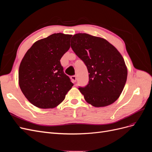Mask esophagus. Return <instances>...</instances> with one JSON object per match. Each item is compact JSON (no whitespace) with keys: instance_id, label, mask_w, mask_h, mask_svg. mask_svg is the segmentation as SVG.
Masks as SVG:
<instances>
[{"instance_id":"34e87169","label":"esophagus","mask_w":152,"mask_h":152,"mask_svg":"<svg viewBox=\"0 0 152 152\" xmlns=\"http://www.w3.org/2000/svg\"><path fill=\"white\" fill-rule=\"evenodd\" d=\"M70 79H71L72 82H73V83H74V82H75L76 80H77V77L75 75H72V76H71Z\"/></svg>"}]
</instances>
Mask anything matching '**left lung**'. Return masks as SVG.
<instances>
[{"mask_svg": "<svg viewBox=\"0 0 152 152\" xmlns=\"http://www.w3.org/2000/svg\"><path fill=\"white\" fill-rule=\"evenodd\" d=\"M71 48L84 61L89 72V83L79 89L86 102L95 107L112 104L125 86L127 69L121 53L103 38L77 34Z\"/></svg>", "mask_w": 152, "mask_h": 152, "instance_id": "8db88e82", "label": "left lung"}]
</instances>
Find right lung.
<instances>
[{"label": "right lung", "mask_w": 152, "mask_h": 152, "mask_svg": "<svg viewBox=\"0 0 152 152\" xmlns=\"http://www.w3.org/2000/svg\"><path fill=\"white\" fill-rule=\"evenodd\" d=\"M72 36L58 33L37 40L22 59L19 85L26 98L35 107L55 108L73 86L60 63L70 48Z\"/></svg>", "instance_id": "obj_1"}]
</instances>
